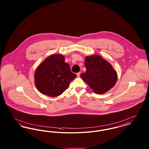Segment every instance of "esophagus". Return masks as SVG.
<instances>
[{
	"mask_svg": "<svg viewBox=\"0 0 149 149\" xmlns=\"http://www.w3.org/2000/svg\"><path fill=\"white\" fill-rule=\"evenodd\" d=\"M77 77H80V72H78V73L77 74Z\"/></svg>",
	"mask_w": 149,
	"mask_h": 149,
	"instance_id": "esophagus-1",
	"label": "esophagus"
}]
</instances>
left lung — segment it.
I'll return each instance as SVG.
<instances>
[{"label":"left lung","mask_w":149,"mask_h":149,"mask_svg":"<svg viewBox=\"0 0 149 149\" xmlns=\"http://www.w3.org/2000/svg\"><path fill=\"white\" fill-rule=\"evenodd\" d=\"M85 66L86 70L81 74L80 77L95 93L103 94L115 85L117 79V72L102 57H86Z\"/></svg>","instance_id":"8db88e82"}]
</instances>
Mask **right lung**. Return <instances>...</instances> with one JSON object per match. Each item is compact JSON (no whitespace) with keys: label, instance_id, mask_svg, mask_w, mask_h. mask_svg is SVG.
Returning a JSON list of instances; mask_svg holds the SVG:
<instances>
[{"label":"right lung","instance_id":"add662e5","mask_svg":"<svg viewBox=\"0 0 149 149\" xmlns=\"http://www.w3.org/2000/svg\"><path fill=\"white\" fill-rule=\"evenodd\" d=\"M77 77L61 55H52L46 58L37 68L35 85L42 94L55 97L63 94L71 81Z\"/></svg>","mask_w":149,"mask_h":149}]
</instances>
